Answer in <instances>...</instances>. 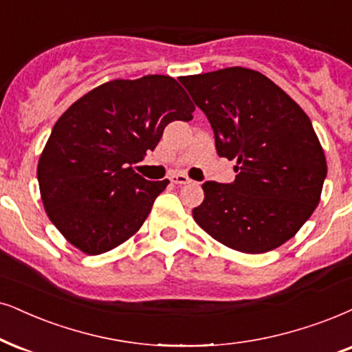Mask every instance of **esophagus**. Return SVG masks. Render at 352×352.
<instances>
[{"label": "esophagus", "instance_id": "esophagus-1", "mask_svg": "<svg viewBox=\"0 0 352 352\" xmlns=\"http://www.w3.org/2000/svg\"><path fill=\"white\" fill-rule=\"evenodd\" d=\"M170 182L175 185H186V184H191V179H188L185 173H173L170 177Z\"/></svg>", "mask_w": 352, "mask_h": 352}]
</instances>
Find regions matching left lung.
<instances>
[{
  "label": "left lung",
  "mask_w": 352,
  "mask_h": 352,
  "mask_svg": "<svg viewBox=\"0 0 352 352\" xmlns=\"http://www.w3.org/2000/svg\"><path fill=\"white\" fill-rule=\"evenodd\" d=\"M206 115L221 157L237 162L230 184L204 182L199 228L234 250L265 253L312 216L327 161L312 122L281 87L253 69L180 78Z\"/></svg>",
  "instance_id": "8db88e82"
}]
</instances>
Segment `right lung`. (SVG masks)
I'll return each mask as SVG.
<instances>
[{
	"instance_id": "right-lung-1",
	"label": "right lung",
	"mask_w": 352,
	"mask_h": 352,
	"mask_svg": "<svg viewBox=\"0 0 352 352\" xmlns=\"http://www.w3.org/2000/svg\"><path fill=\"white\" fill-rule=\"evenodd\" d=\"M195 105L175 79H117L74 102L53 126L40 155L43 206L69 243L89 255L109 252L143 226L168 180L135 173L170 122L193 118Z\"/></svg>"
}]
</instances>
